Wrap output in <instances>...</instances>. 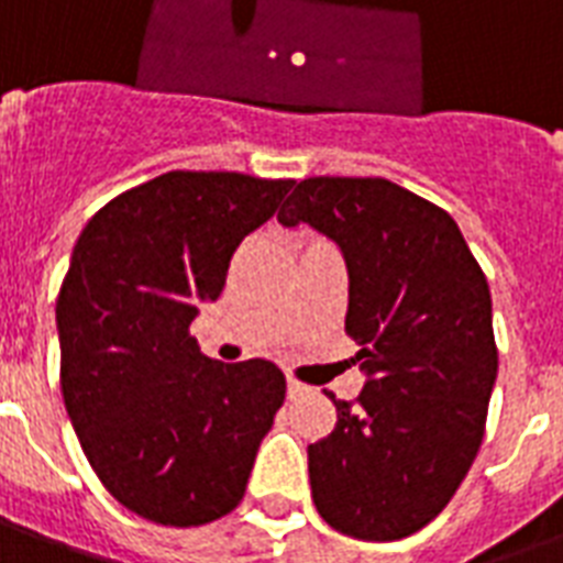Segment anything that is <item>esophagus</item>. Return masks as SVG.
Segmentation results:
<instances>
[{
    "label": "esophagus",
    "instance_id": "34e87169",
    "mask_svg": "<svg viewBox=\"0 0 563 563\" xmlns=\"http://www.w3.org/2000/svg\"><path fill=\"white\" fill-rule=\"evenodd\" d=\"M286 388H289V397H300V394L307 391V385L300 383V379H295V376H289V379H286Z\"/></svg>",
    "mask_w": 563,
    "mask_h": 563
}]
</instances>
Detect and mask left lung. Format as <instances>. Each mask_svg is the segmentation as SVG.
<instances>
[{
  "instance_id": "obj_1",
  "label": "left lung",
  "mask_w": 563,
  "mask_h": 563,
  "mask_svg": "<svg viewBox=\"0 0 563 563\" xmlns=\"http://www.w3.org/2000/svg\"><path fill=\"white\" fill-rule=\"evenodd\" d=\"M347 263L344 333L368 383L309 444L318 515L360 541L432 523L479 453L499 353L485 272L450 212L385 178H307L277 212Z\"/></svg>"
}]
</instances>
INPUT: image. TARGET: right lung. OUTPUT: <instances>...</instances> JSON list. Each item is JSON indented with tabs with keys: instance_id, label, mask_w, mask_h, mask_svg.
<instances>
[{
	"instance_id": "right-lung-1",
	"label": "right lung",
	"mask_w": 563,
	"mask_h": 563,
	"mask_svg": "<svg viewBox=\"0 0 563 563\" xmlns=\"http://www.w3.org/2000/svg\"><path fill=\"white\" fill-rule=\"evenodd\" d=\"M291 184L166 172L104 203L75 242L55 309L60 391L101 485L152 523L230 515L286 400L274 362L210 360L189 324Z\"/></svg>"
}]
</instances>
